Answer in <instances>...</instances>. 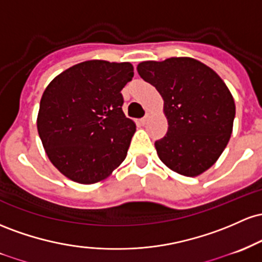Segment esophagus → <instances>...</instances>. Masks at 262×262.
<instances>
[{
	"mask_svg": "<svg viewBox=\"0 0 262 262\" xmlns=\"http://www.w3.org/2000/svg\"><path fill=\"white\" fill-rule=\"evenodd\" d=\"M148 120H149V115H148V114H147L145 117H142V119H141V122H142L143 125H146V123L148 122Z\"/></svg>",
	"mask_w": 262,
	"mask_h": 262,
	"instance_id": "34e87169",
	"label": "esophagus"
}]
</instances>
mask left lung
<instances>
[{"instance_id":"8db88e82","label":"left lung","mask_w":262,"mask_h":262,"mask_svg":"<svg viewBox=\"0 0 262 262\" xmlns=\"http://www.w3.org/2000/svg\"><path fill=\"white\" fill-rule=\"evenodd\" d=\"M137 72L163 99L168 131L155 142L160 160L186 177L209 169L233 132L235 102L223 79L189 57L142 61Z\"/></svg>"}]
</instances>
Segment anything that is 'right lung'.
<instances>
[{
    "mask_svg": "<svg viewBox=\"0 0 262 262\" xmlns=\"http://www.w3.org/2000/svg\"><path fill=\"white\" fill-rule=\"evenodd\" d=\"M132 76L128 61L94 59L68 68L46 88L38 134L49 161L67 178L98 183L123 162L136 131L122 111L121 90Z\"/></svg>",
    "mask_w": 262,
    "mask_h": 262,
    "instance_id": "right-lung-1",
    "label": "right lung"
}]
</instances>
